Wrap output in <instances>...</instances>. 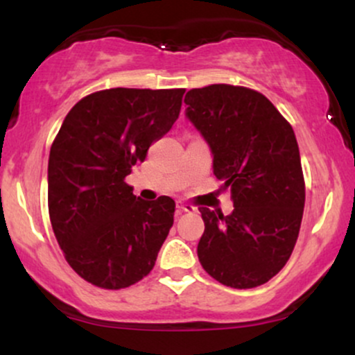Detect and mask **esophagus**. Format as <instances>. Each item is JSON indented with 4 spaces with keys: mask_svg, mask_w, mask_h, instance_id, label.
Returning a JSON list of instances; mask_svg holds the SVG:
<instances>
[{
    "mask_svg": "<svg viewBox=\"0 0 355 355\" xmlns=\"http://www.w3.org/2000/svg\"><path fill=\"white\" fill-rule=\"evenodd\" d=\"M197 209H195L193 205H190V203H185L182 200L177 202V211L180 214V211H195Z\"/></svg>",
    "mask_w": 355,
    "mask_h": 355,
    "instance_id": "34e87169",
    "label": "esophagus"
}]
</instances>
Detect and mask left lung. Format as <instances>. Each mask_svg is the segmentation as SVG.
Wrapping results in <instances>:
<instances>
[{"label": "left lung", "mask_w": 355, "mask_h": 355, "mask_svg": "<svg viewBox=\"0 0 355 355\" xmlns=\"http://www.w3.org/2000/svg\"><path fill=\"white\" fill-rule=\"evenodd\" d=\"M185 105L234 202L230 215L200 209L198 260L227 287L266 284L291 259L302 222L305 183L294 130L270 100L245 87L193 88Z\"/></svg>", "instance_id": "obj_1"}]
</instances>
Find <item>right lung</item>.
Masks as SVG:
<instances>
[{
	"label": "right lung",
	"mask_w": 355,
	"mask_h": 355,
	"mask_svg": "<svg viewBox=\"0 0 355 355\" xmlns=\"http://www.w3.org/2000/svg\"><path fill=\"white\" fill-rule=\"evenodd\" d=\"M185 89H101L64 116L48 160V210L58 245L87 282L118 291L150 274L175 202H146L125 183L172 128Z\"/></svg>",
	"instance_id": "add662e5"
}]
</instances>
